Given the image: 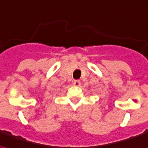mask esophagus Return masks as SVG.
Listing matches in <instances>:
<instances>
[{"label":"esophagus","mask_w":148,"mask_h":148,"mask_svg":"<svg viewBox=\"0 0 148 148\" xmlns=\"http://www.w3.org/2000/svg\"><path fill=\"white\" fill-rule=\"evenodd\" d=\"M73 84H74V86H76V87H78V86H80L81 82H80L79 80H74V82H73Z\"/></svg>","instance_id":"esophagus-1"}]
</instances>
